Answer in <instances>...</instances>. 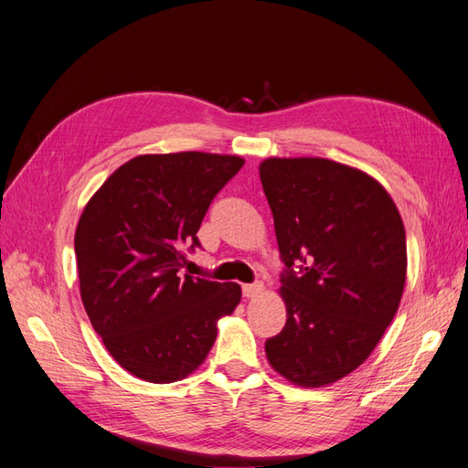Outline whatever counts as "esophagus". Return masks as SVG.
<instances>
[{"mask_svg":"<svg viewBox=\"0 0 468 468\" xmlns=\"http://www.w3.org/2000/svg\"><path fill=\"white\" fill-rule=\"evenodd\" d=\"M262 291H265V284L262 282H253V284H243V294L247 298H255L259 294H262Z\"/></svg>","mask_w":468,"mask_h":468,"instance_id":"1","label":"esophagus"}]
</instances>
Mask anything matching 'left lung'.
<instances>
[{
	"instance_id": "left-lung-1",
	"label": "left lung",
	"mask_w": 468,
	"mask_h": 468,
	"mask_svg": "<svg viewBox=\"0 0 468 468\" xmlns=\"http://www.w3.org/2000/svg\"><path fill=\"white\" fill-rule=\"evenodd\" d=\"M259 176L286 265V324L265 342L267 359L294 386H330L366 362L398 313L401 215L378 179L340 162L267 158Z\"/></svg>"
}]
</instances>
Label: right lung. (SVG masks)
Wrapping results in <instances>:
<instances>
[{
	"instance_id": "1",
	"label": "right lung",
	"mask_w": 468,
	"mask_h": 468,
	"mask_svg": "<svg viewBox=\"0 0 468 468\" xmlns=\"http://www.w3.org/2000/svg\"><path fill=\"white\" fill-rule=\"evenodd\" d=\"M239 155L144 154L106 179L75 231L80 298L106 350L132 376L184 379L203 364L218 322L241 303L237 282L179 277L184 245L218 191L241 170Z\"/></svg>"
}]
</instances>
